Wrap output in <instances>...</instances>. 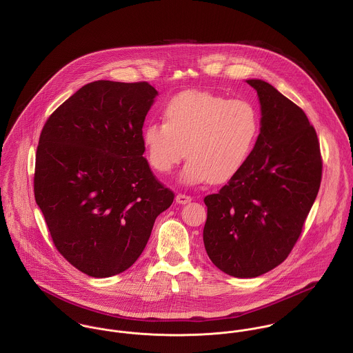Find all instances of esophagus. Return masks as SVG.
<instances>
[{
    "mask_svg": "<svg viewBox=\"0 0 353 353\" xmlns=\"http://www.w3.org/2000/svg\"><path fill=\"white\" fill-rule=\"evenodd\" d=\"M175 201L178 202V203H188V202L192 201V197H190V196H188V194H182V193H179V194H176Z\"/></svg>",
    "mask_w": 353,
    "mask_h": 353,
    "instance_id": "esophagus-1",
    "label": "esophagus"
}]
</instances>
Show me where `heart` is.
<instances>
[{
	"mask_svg": "<svg viewBox=\"0 0 353 353\" xmlns=\"http://www.w3.org/2000/svg\"><path fill=\"white\" fill-rule=\"evenodd\" d=\"M164 119L144 129L147 159L154 171L167 174L186 153L181 172L186 183L231 181L248 163L261 129L250 101L200 91L174 97L164 107Z\"/></svg>",
	"mask_w": 353,
	"mask_h": 353,
	"instance_id": "1",
	"label": "heart"
}]
</instances>
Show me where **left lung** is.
I'll return each mask as SVG.
<instances>
[{"mask_svg": "<svg viewBox=\"0 0 353 353\" xmlns=\"http://www.w3.org/2000/svg\"><path fill=\"white\" fill-rule=\"evenodd\" d=\"M261 103L252 154L208 208L203 245L224 273L248 279L279 266L292 252L322 179L314 126L302 108L262 80H248Z\"/></svg>", "mask_w": 353, "mask_h": 353, "instance_id": "obj_1", "label": "left lung"}]
</instances>
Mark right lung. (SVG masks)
Instances as JSON below:
<instances>
[{
    "label": "right lung",
    "mask_w": 353,
    "mask_h": 353,
    "mask_svg": "<svg viewBox=\"0 0 353 353\" xmlns=\"http://www.w3.org/2000/svg\"><path fill=\"white\" fill-rule=\"evenodd\" d=\"M157 91L147 81L90 83L46 121L34 193L55 249L91 277L129 269L174 192L143 156V126Z\"/></svg>",
    "instance_id": "obj_1"
}]
</instances>
